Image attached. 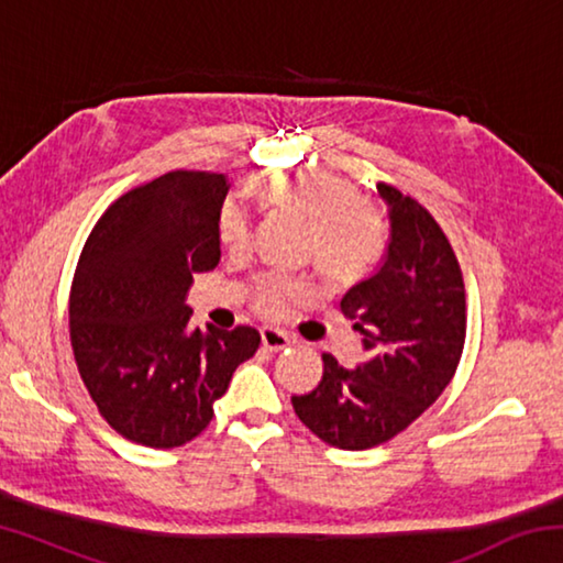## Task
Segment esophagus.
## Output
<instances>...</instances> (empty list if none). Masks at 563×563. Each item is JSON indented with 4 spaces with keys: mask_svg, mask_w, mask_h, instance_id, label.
<instances>
[{
    "mask_svg": "<svg viewBox=\"0 0 563 563\" xmlns=\"http://www.w3.org/2000/svg\"><path fill=\"white\" fill-rule=\"evenodd\" d=\"M261 340H263V347L265 350H271V352H278V350H283V347H288L290 345V338H288V332H283V330H278V328H271V325H265L263 330H261Z\"/></svg>",
    "mask_w": 563,
    "mask_h": 563,
    "instance_id": "1",
    "label": "esophagus"
}]
</instances>
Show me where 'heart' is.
<instances>
[{
	"label": "heart",
	"instance_id": "1",
	"mask_svg": "<svg viewBox=\"0 0 563 563\" xmlns=\"http://www.w3.org/2000/svg\"><path fill=\"white\" fill-rule=\"evenodd\" d=\"M247 188L265 208L290 211L308 221L305 245L328 280H355L377 258L383 223L375 208L357 198V188L350 180L328 170H263L251 178ZM218 238L233 251L251 241V216L241 203H223ZM308 292L310 283L305 278L273 273L255 288V302L265 312H280L285 300Z\"/></svg>",
	"mask_w": 563,
	"mask_h": 563
}]
</instances>
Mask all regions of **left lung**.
I'll list each match as a JSON object with an SVG mask.
<instances>
[{
  "label": "left lung",
  "mask_w": 563,
  "mask_h": 563,
  "mask_svg": "<svg viewBox=\"0 0 563 563\" xmlns=\"http://www.w3.org/2000/svg\"><path fill=\"white\" fill-rule=\"evenodd\" d=\"M377 194L387 206V247L340 300L367 360L347 369L325 352L318 387L292 397L312 434L350 452L407 430L450 385L466 335L462 271L442 228L397 188L377 184Z\"/></svg>",
  "instance_id": "obj_1"
}]
</instances>
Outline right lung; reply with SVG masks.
<instances>
[{"instance_id":"1","label":"right lung","mask_w":563,"mask_h":563,"mask_svg":"<svg viewBox=\"0 0 563 563\" xmlns=\"http://www.w3.org/2000/svg\"><path fill=\"white\" fill-rule=\"evenodd\" d=\"M223 174L170 170L129 190L93 225L76 265L69 328L76 367L126 440L170 450L201 434L255 328H190L194 273L221 261Z\"/></svg>"}]
</instances>
